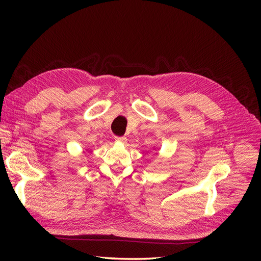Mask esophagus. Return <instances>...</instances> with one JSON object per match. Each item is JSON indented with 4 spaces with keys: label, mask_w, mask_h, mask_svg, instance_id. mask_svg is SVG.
Wrapping results in <instances>:
<instances>
[{
    "label": "esophagus",
    "mask_w": 261,
    "mask_h": 261,
    "mask_svg": "<svg viewBox=\"0 0 261 261\" xmlns=\"http://www.w3.org/2000/svg\"><path fill=\"white\" fill-rule=\"evenodd\" d=\"M115 140L117 141V143H122V144H125L126 141H127V138L126 137H116Z\"/></svg>",
    "instance_id": "esophagus-1"
}]
</instances>
